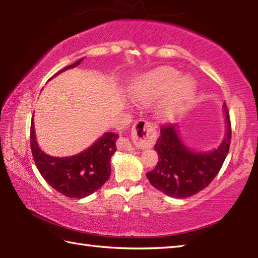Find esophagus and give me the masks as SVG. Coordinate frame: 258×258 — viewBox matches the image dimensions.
I'll return each instance as SVG.
<instances>
[{
    "instance_id": "1",
    "label": "esophagus",
    "mask_w": 258,
    "mask_h": 258,
    "mask_svg": "<svg viewBox=\"0 0 258 258\" xmlns=\"http://www.w3.org/2000/svg\"><path fill=\"white\" fill-rule=\"evenodd\" d=\"M156 128L148 120H138L132 128V141L127 138H120L117 141V148L125 151H131L134 145L138 148L152 147L156 140Z\"/></svg>"
}]
</instances>
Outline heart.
Returning a JSON list of instances; mask_svg holds the SVG:
<instances>
[{
    "instance_id": "heart-1",
    "label": "heart",
    "mask_w": 258,
    "mask_h": 258,
    "mask_svg": "<svg viewBox=\"0 0 258 258\" xmlns=\"http://www.w3.org/2000/svg\"><path fill=\"white\" fill-rule=\"evenodd\" d=\"M195 93V83L190 78H179L172 68H159L150 72L132 89V99L140 105H151L163 99L157 107V116L161 120H170L181 113Z\"/></svg>"
}]
</instances>
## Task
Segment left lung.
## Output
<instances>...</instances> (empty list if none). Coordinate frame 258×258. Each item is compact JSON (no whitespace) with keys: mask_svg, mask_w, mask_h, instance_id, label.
I'll return each instance as SVG.
<instances>
[{"mask_svg":"<svg viewBox=\"0 0 258 258\" xmlns=\"http://www.w3.org/2000/svg\"><path fill=\"white\" fill-rule=\"evenodd\" d=\"M227 132L221 145L212 152L190 151L178 137L174 125H162L160 137L154 145L159 161L153 170L147 172L149 181L162 193L176 199H186L208 187L219 174L229 152L231 123L224 104Z\"/></svg>","mask_w":258,"mask_h":258,"instance_id":"8db88e82","label":"left lung"}]
</instances>
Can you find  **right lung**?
<instances>
[{
	"mask_svg": "<svg viewBox=\"0 0 258 258\" xmlns=\"http://www.w3.org/2000/svg\"><path fill=\"white\" fill-rule=\"evenodd\" d=\"M82 59L60 70L55 76L78 67ZM117 139L118 134L105 133L86 151L72 157L56 158L41 151L36 142L34 121L30 126L31 152L40 175L54 189L71 199L86 198L108 180L111 171L110 158L117 150Z\"/></svg>",
	"mask_w": 258,
	"mask_h": 258,
	"instance_id": "add662e5",
	"label": "right lung"
}]
</instances>
